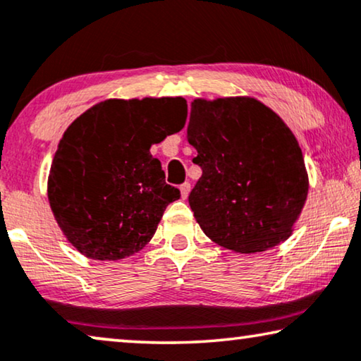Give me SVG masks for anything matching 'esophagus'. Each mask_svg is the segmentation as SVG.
<instances>
[{
    "label": "esophagus",
    "mask_w": 361,
    "mask_h": 361,
    "mask_svg": "<svg viewBox=\"0 0 361 361\" xmlns=\"http://www.w3.org/2000/svg\"><path fill=\"white\" fill-rule=\"evenodd\" d=\"M179 190H180L182 198L189 197V193H190V184H189V182H184V184L179 187Z\"/></svg>",
    "instance_id": "esophagus-1"
}]
</instances>
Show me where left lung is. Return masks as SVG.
I'll list each match as a JSON object with an SVG mask.
<instances>
[{
	"instance_id": "left-lung-1",
	"label": "left lung",
	"mask_w": 361,
	"mask_h": 361,
	"mask_svg": "<svg viewBox=\"0 0 361 361\" xmlns=\"http://www.w3.org/2000/svg\"><path fill=\"white\" fill-rule=\"evenodd\" d=\"M187 140L202 168L189 205L212 241L252 254L291 236L310 182L295 135L271 109L252 97L195 99Z\"/></svg>"
}]
</instances>
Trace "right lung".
<instances>
[{
    "label": "right lung",
    "instance_id": "add662e5",
    "mask_svg": "<svg viewBox=\"0 0 361 361\" xmlns=\"http://www.w3.org/2000/svg\"><path fill=\"white\" fill-rule=\"evenodd\" d=\"M185 117L182 97L109 99L66 128L50 168L49 202L81 254L118 260L149 243L166 207L180 197L149 148L182 130Z\"/></svg>",
    "mask_w": 361,
    "mask_h": 361
}]
</instances>
